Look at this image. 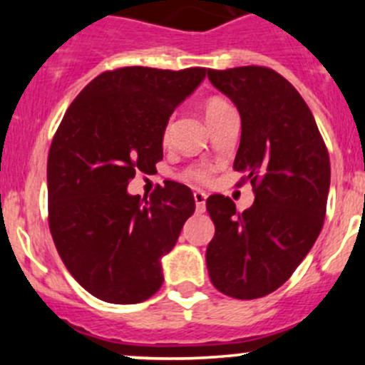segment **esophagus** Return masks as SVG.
<instances>
[{"label":"esophagus","instance_id":"34e87169","mask_svg":"<svg viewBox=\"0 0 365 365\" xmlns=\"http://www.w3.org/2000/svg\"><path fill=\"white\" fill-rule=\"evenodd\" d=\"M194 201H196L197 212L203 213L206 210V194L201 192V190H196V192H194Z\"/></svg>","mask_w":365,"mask_h":365}]
</instances>
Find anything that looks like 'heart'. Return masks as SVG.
Listing matches in <instances>:
<instances>
[{"label":"heart","mask_w":365,"mask_h":365,"mask_svg":"<svg viewBox=\"0 0 365 365\" xmlns=\"http://www.w3.org/2000/svg\"><path fill=\"white\" fill-rule=\"evenodd\" d=\"M226 109H230V106H227L226 101H222V98H219V97L208 98L203 106L205 116L208 121L212 120V118L219 116V114L222 111H226ZM168 130L169 128H165L164 138H168ZM185 178L194 180V182H208L210 171L206 168H192V169H189V171H185Z\"/></svg>","instance_id":"obj_1"}]
</instances>
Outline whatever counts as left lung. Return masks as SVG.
Listing matches in <instances>:
<instances>
[{"label": "left lung", "mask_w": 365, "mask_h": 365, "mask_svg": "<svg viewBox=\"0 0 365 365\" xmlns=\"http://www.w3.org/2000/svg\"><path fill=\"white\" fill-rule=\"evenodd\" d=\"M242 118L233 169L256 194L238 213L230 197L213 194L206 210L215 235L206 268L220 293L240 300L281 288L314 245L330 189V159L314 116L281 73L267 67L208 70Z\"/></svg>", "instance_id": "obj_1"}]
</instances>
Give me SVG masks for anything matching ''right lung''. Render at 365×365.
<instances>
[{
    "label": "right lung",
    "instance_id": "right-lung-1",
    "mask_svg": "<svg viewBox=\"0 0 365 365\" xmlns=\"http://www.w3.org/2000/svg\"><path fill=\"white\" fill-rule=\"evenodd\" d=\"M206 68L125 67L95 77L70 104L47 157L49 230L72 277L109 304H139L164 282L171 252L196 210L192 190L164 182L130 196L135 173L162 160L173 111Z\"/></svg>",
    "mask_w": 365,
    "mask_h": 365
}]
</instances>
